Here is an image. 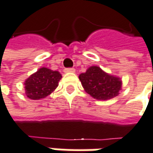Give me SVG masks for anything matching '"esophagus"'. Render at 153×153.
<instances>
[{"label": "esophagus", "mask_w": 153, "mask_h": 153, "mask_svg": "<svg viewBox=\"0 0 153 153\" xmlns=\"http://www.w3.org/2000/svg\"><path fill=\"white\" fill-rule=\"evenodd\" d=\"M76 70L74 68H68V69H65L64 72L65 73H75Z\"/></svg>", "instance_id": "1"}]
</instances>
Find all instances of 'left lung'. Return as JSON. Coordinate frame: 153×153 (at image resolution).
I'll use <instances>...</instances> for the list:
<instances>
[{
    "label": "left lung",
    "mask_w": 153,
    "mask_h": 153,
    "mask_svg": "<svg viewBox=\"0 0 153 153\" xmlns=\"http://www.w3.org/2000/svg\"><path fill=\"white\" fill-rule=\"evenodd\" d=\"M84 91L97 100H108L119 95L122 90L120 77L106 73L98 66H91L79 75Z\"/></svg>",
    "instance_id": "left-lung-1"
}]
</instances>
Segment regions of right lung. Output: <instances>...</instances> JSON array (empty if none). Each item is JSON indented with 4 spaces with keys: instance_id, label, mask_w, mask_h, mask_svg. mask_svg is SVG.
Segmentation results:
<instances>
[{
    "instance_id": "obj_1",
    "label": "right lung",
    "mask_w": 153,
    "mask_h": 153,
    "mask_svg": "<svg viewBox=\"0 0 153 153\" xmlns=\"http://www.w3.org/2000/svg\"><path fill=\"white\" fill-rule=\"evenodd\" d=\"M61 78L59 71L42 67L25 80L26 96L32 100L45 98L57 88Z\"/></svg>"
}]
</instances>
